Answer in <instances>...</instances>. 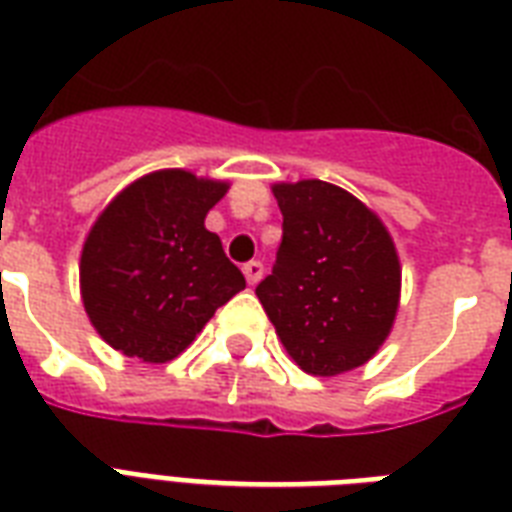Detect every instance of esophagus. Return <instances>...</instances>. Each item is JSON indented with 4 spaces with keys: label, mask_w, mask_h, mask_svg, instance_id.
Instances as JSON below:
<instances>
[{
    "label": "esophagus",
    "mask_w": 512,
    "mask_h": 512,
    "mask_svg": "<svg viewBox=\"0 0 512 512\" xmlns=\"http://www.w3.org/2000/svg\"><path fill=\"white\" fill-rule=\"evenodd\" d=\"M243 275L248 283L256 285L261 277H264V264H261V261H248V264L243 267Z\"/></svg>",
    "instance_id": "obj_1"
}]
</instances>
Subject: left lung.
Listing matches in <instances>:
<instances>
[{
  "mask_svg": "<svg viewBox=\"0 0 512 512\" xmlns=\"http://www.w3.org/2000/svg\"><path fill=\"white\" fill-rule=\"evenodd\" d=\"M283 240L256 285L280 342L307 374L363 366L398 310L400 264L387 229L350 192L326 181L277 184Z\"/></svg>",
  "mask_w": 512,
  "mask_h": 512,
  "instance_id": "8db88e82",
  "label": "left lung"
}]
</instances>
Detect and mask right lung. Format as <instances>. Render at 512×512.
Returning a JSON list of instances; mask_svg holds the SVG:
<instances>
[{
    "mask_svg": "<svg viewBox=\"0 0 512 512\" xmlns=\"http://www.w3.org/2000/svg\"><path fill=\"white\" fill-rule=\"evenodd\" d=\"M227 184L186 170L138 178L106 208L82 248V301L95 331L128 358L165 363L245 288L205 216Z\"/></svg>",
    "mask_w": 512,
    "mask_h": 512,
    "instance_id": "obj_1",
    "label": "right lung"
}]
</instances>
